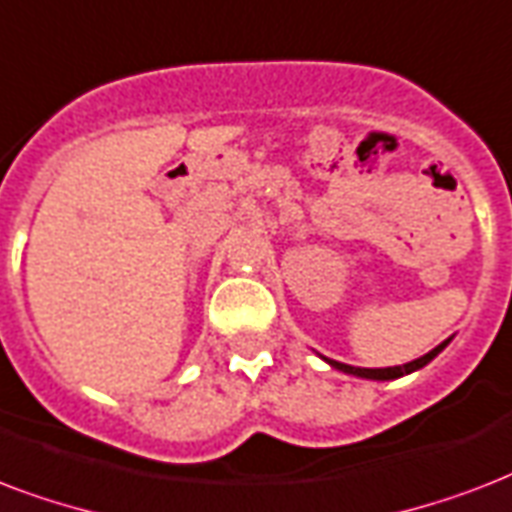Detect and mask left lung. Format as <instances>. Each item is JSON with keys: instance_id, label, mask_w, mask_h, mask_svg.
I'll list each match as a JSON object with an SVG mask.
<instances>
[{"instance_id": "obj_1", "label": "left lung", "mask_w": 512, "mask_h": 512, "mask_svg": "<svg viewBox=\"0 0 512 512\" xmlns=\"http://www.w3.org/2000/svg\"><path fill=\"white\" fill-rule=\"evenodd\" d=\"M449 344V339L443 344H438L435 350H430L427 355H422V358L411 360V363H406V366H392V368H355V366H347V363H339V360H328L331 366L339 368V371H344V374H355V376H366V379H398V376L403 374H411V371H417V368L427 366L430 360L438 355V352L443 350Z\"/></svg>"}]
</instances>
